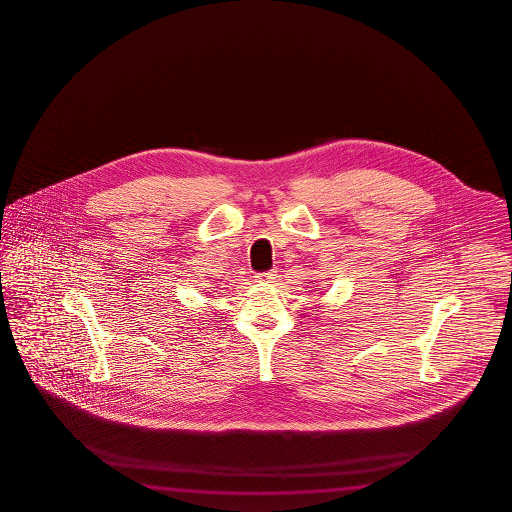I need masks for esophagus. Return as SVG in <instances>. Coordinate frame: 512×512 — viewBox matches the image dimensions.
I'll list each match as a JSON object with an SVG mask.
<instances>
[{
  "label": "esophagus",
  "instance_id": "obj_1",
  "mask_svg": "<svg viewBox=\"0 0 512 512\" xmlns=\"http://www.w3.org/2000/svg\"><path fill=\"white\" fill-rule=\"evenodd\" d=\"M276 276H278V274H276V270L272 269L267 270V272H258V274H256V279L261 281V283H270V281H274V279H276Z\"/></svg>",
  "mask_w": 512,
  "mask_h": 512
}]
</instances>
